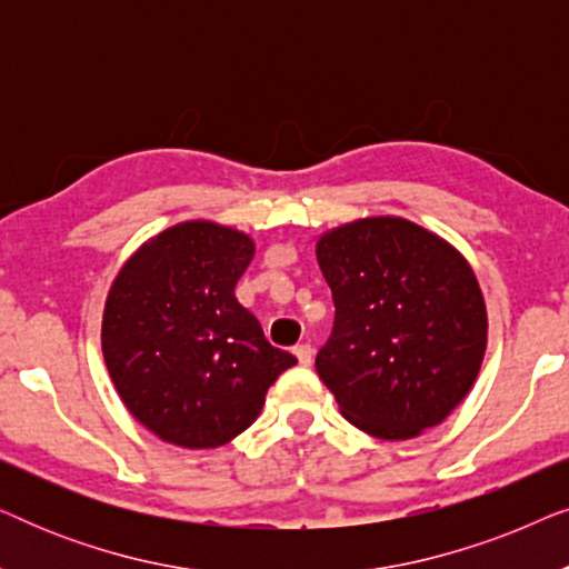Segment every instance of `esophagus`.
<instances>
[{"instance_id":"34e87169","label":"esophagus","mask_w":569,"mask_h":569,"mask_svg":"<svg viewBox=\"0 0 569 569\" xmlns=\"http://www.w3.org/2000/svg\"><path fill=\"white\" fill-rule=\"evenodd\" d=\"M295 357H298L300 365H306V368H308V365L313 362V347H310L308 341H306V345H298V347H295Z\"/></svg>"}]
</instances>
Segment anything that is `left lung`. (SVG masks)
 <instances>
[{"label": "left lung", "mask_w": 569, "mask_h": 569, "mask_svg": "<svg viewBox=\"0 0 569 569\" xmlns=\"http://www.w3.org/2000/svg\"><path fill=\"white\" fill-rule=\"evenodd\" d=\"M316 259L337 318L316 370L357 430L409 440L471 391L487 349V306L469 261L403 217L323 232Z\"/></svg>", "instance_id": "8db88e82"}]
</instances>
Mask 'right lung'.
<instances>
[{
	"label": "right lung",
	"mask_w": 569,
	"mask_h": 569,
	"mask_svg": "<svg viewBox=\"0 0 569 569\" xmlns=\"http://www.w3.org/2000/svg\"><path fill=\"white\" fill-rule=\"evenodd\" d=\"M253 253L246 232L189 220L139 246L116 274L100 329L106 368L123 407L160 440L224 446L298 362L236 298Z\"/></svg>",
	"instance_id": "1"
}]
</instances>
